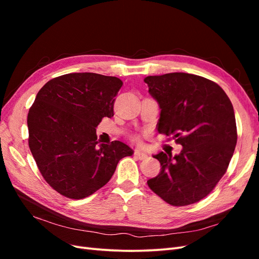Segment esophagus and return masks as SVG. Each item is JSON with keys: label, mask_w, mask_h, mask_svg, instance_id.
<instances>
[{"label": "esophagus", "mask_w": 259, "mask_h": 259, "mask_svg": "<svg viewBox=\"0 0 259 259\" xmlns=\"http://www.w3.org/2000/svg\"><path fill=\"white\" fill-rule=\"evenodd\" d=\"M134 155H135V158H137V159H139V160H145V159H147L148 156H149V154H148L147 152L140 151V150H136L135 153H134Z\"/></svg>", "instance_id": "esophagus-1"}]
</instances>
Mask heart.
<instances>
[{
    "mask_svg": "<svg viewBox=\"0 0 259 259\" xmlns=\"http://www.w3.org/2000/svg\"><path fill=\"white\" fill-rule=\"evenodd\" d=\"M134 139H135V140H136V142H139V137H135V138H134Z\"/></svg>",
    "mask_w": 259,
    "mask_h": 259,
    "instance_id": "b5f03b06",
    "label": "heart"
}]
</instances>
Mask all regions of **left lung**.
Masks as SVG:
<instances>
[{"instance_id": "left-lung-1", "label": "left lung", "mask_w": 259, "mask_h": 259, "mask_svg": "<svg viewBox=\"0 0 259 259\" xmlns=\"http://www.w3.org/2000/svg\"><path fill=\"white\" fill-rule=\"evenodd\" d=\"M161 109L160 134L173 135L179 154L159 152V175L149 188L174 206L204 199L226 173L237 145L233 107L224 90L205 77L173 72L145 77Z\"/></svg>"}]
</instances>
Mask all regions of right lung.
<instances>
[{
	"instance_id": "right-lung-1",
	"label": "right lung",
	"mask_w": 259,
	"mask_h": 259,
	"mask_svg": "<svg viewBox=\"0 0 259 259\" xmlns=\"http://www.w3.org/2000/svg\"><path fill=\"white\" fill-rule=\"evenodd\" d=\"M122 85L119 77L82 72L55 77L38 91L28 113L29 148L46 183L61 195L89 197L134 153L119 140L101 144L96 135L101 119L113 116Z\"/></svg>"
}]
</instances>
